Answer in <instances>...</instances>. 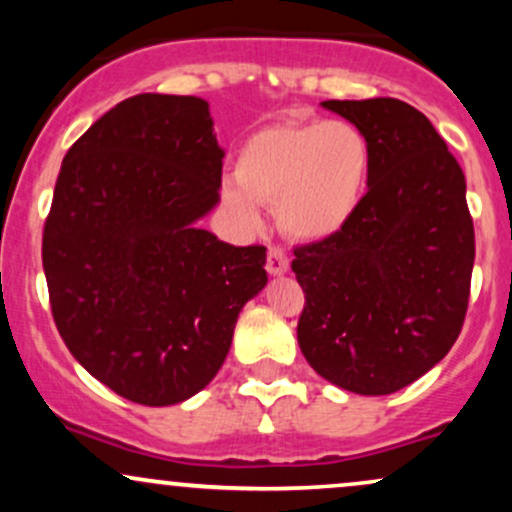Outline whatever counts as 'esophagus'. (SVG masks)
<instances>
[{"instance_id": "34e87169", "label": "esophagus", "mask_w": 512, "mask_h": 512, "mask_svg": "<svg viewBox=\"0 0 512 512\" xmlns=\"http://www.w3.org/2000/svg\"><path fill=\"white\" fill-rule=\"evenodd\" d=\"M267 272L269 274H284L289 272V257L279 245H269L267 248Z\"/></svg>"}]
</instances>
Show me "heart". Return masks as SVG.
<instances>
[{
  "label": "heart",
  "mask_w": 512,
  "mask_h": 512,
  "mask_svg": "<svg viewBox=\"0 0 512 512\" xmlns=\"http://www.w3.org/2000/svg\"><path fill=\"white\" fill-rule=\"evenodd\" d=\"M370 161L366 134L351 122H279L245 139L221 202L245 226L260 223L257 204H269L289 236L327 240L361 207Z\"/></svg>",
  "instance_id": "b5f03b06"
}]
</instances>
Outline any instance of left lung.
Instances as JSON below:
<instances>
[{"label":"left lung","mask_w":512,"mask_h":512,"mask_svg":"<svg viewBox=\"0 0 512 512\" xmlns=\"http://www.w3.org/2000/svg\"><path fill=\"white\" fill-rule=\"evenodd\" d=\"M370 144L368 192L344 231L293 250L298 344L342 390L390 395L460 337L474 267L467 182L424 113L397 98L325 101Z\"/></svg>","instance_id":"obj_1"}]
</instances>
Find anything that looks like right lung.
I'll use <instances>...</instances> for the list:
<instances>
[{"label":"right lung","mask_w":512,"mask_h":512,"mask_svg":"<svg viewBox=\"0 0 512 512\" xmlns=\"http://www.w3.org/2000/svg\"><path fill=\"white\" fill-rule=\"evenodd\" d=\"M221 168L209 103L163 93L117 103L62 161L43 231L52 317L76 361L129 402L204 390L267 284V248L197 226Z\"/></svg>","instance_id":"add662e5"}]
</instances>
